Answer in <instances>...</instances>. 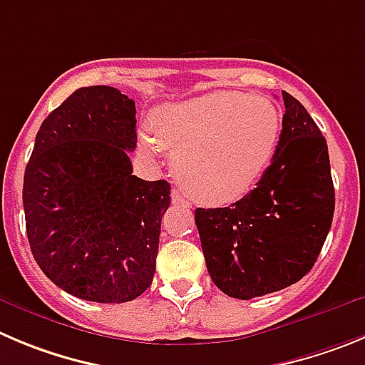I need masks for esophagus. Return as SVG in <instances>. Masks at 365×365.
I'll list each match as a JSON object with an SVG mask.
<instances>
[{
  "mask_svg": "<svg viewBox=\"0 0 365 365\" xmlns=\"http://www.w3.org/2000/svg\"><path fill=\"white\" fill-rule=\"evenodd\" d=\"M171 202L178 207H190L189 200H185V196H183V194L176 189L171 192Z\"/></svg>",
  "mask_w": 365,
  "mask_h": 365,
  "instance_id": "1",
  "label": "esophagus"
}]
</instances>
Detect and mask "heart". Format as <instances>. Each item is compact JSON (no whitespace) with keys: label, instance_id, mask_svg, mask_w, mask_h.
Returning a JSON list of instances; mask_svg holds the SVG:
<instances>
[{"label":"heart","instance_id":"b5f03b06","mask_svg":"<svg viewBox=\"0 0 365 365\" xmlns=\"http://www.w3.org/2000/svg\"><path fill=\"white\" fill-rule=\"evenodd\" d=\"M282 129L281 108L257 93L221 90L163 106L156 140L173 153V171L196 202L225 205L248 192L270 165ZM153 136H142L149 151Z\"/></svg>","mask_w":365,"mask_h":365}]
</instances>
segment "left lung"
<instances>
[{"label":"left lung","instance_id":"obj_1","mask_svg":"<svg viewBox=\"0 0 365 365\" xmlns=\"http://www.w3.org/2000/svg\"><path fill=\"white\" fill-rule=\"evenodd\" d=\"M279 144L254 190L220 209H196L207 270L234 299L288 288L321 254L335 212L326 138L304 106L282 91Z\"/></svg>","mask_w":365,"mask_h":365}]
</instances>
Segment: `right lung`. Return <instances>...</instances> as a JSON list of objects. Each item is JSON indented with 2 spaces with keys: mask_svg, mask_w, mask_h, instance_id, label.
<instances>
[{
  "mask_svg": "<svg viewBox=\"0 0 365 365\" xmlns=\"http://www.w3.org/2000/svg\"><path fill=\"white\" fill-rule=\"evenodd\" d=\"M135 101L79 88L44 118L25 169L23 207L34 259L68 294L128 302L153 282L165 180L133 175Z\"/></svg>",
  "mask_w": 365,
  "mask_h": 365,
  "instance_id": "1",
  "label": "right lung"
}]
</instances>
